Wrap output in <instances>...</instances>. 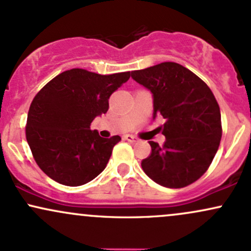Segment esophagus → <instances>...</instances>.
Listing matches in <instances>:
<instances>
[{"label":"esophagus","instance_id":"obj_1","mask_svg":"<svg viewBox=\"0 0 251 251\" xmlns=\"http://www.w3.org/2000/svg\"><path fill=\"white\" fill-rule=\"evenodd\" d=\"M124 139L127 140V142H131V143L137 142V138H136V137L131 136V134H126V136H124Z\"/></svg>","mask_w":251,"mask_h":251}]
</instances>
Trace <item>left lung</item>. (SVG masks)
<instances>
[{
	"label": "left lung",
	"instance_id": "left-lung-1",
	"mask_svg": "<svg viewBox=\"0 0 251 251\" xmlns=\"http://www.w3.org/2000/svg\"><path fill=\"white\" fill-rule=\"evenodd\" d=\"M153 95V118L166 142H149L151 152L142 161L144 173L168 188H183L207 172L222 139L219 104L207 84L182 65L164 62L131 73Z\"/></svg>",
	"mask_w": 251,
	"mask_h": 251
}]
</instances>
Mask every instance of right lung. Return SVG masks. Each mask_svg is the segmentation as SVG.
<instances>
[{
  "label": "right lung",
  "instance_id": "right-lung-1",
  "mask_svg": "<svg viewBox=\"0 0 251 251\" xmlns=\"http://www.w3.org/2000/svg\"><path fill=\"white\" fill-rule=\"evenodd\" d=\"M128 78L130 71L100 75L71 69L38 92L27 115L26 139L49 177L77 187L102 173L121 138H102L90 124L108 111L109 96Z\"/></svg>",
  "mask_w": 251,
  "mask_h": 251
}]
</instances>
